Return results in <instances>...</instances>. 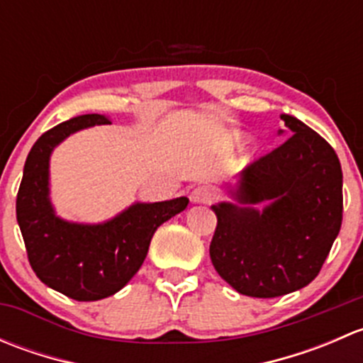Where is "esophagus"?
<instances>
[{"label": "esophagus", "instance_id": "obj_1", "mask_svg": "<svg viewBox=\"0 0 363 363\" xmlns=\"http://www.w3.org/2000/svg\"><path fill=\"white\" fill-rule=\"evenodd\" d=\"M216 193L211 186H199L191 191V202L193 203H211L214 200Z\"/></svg>", "mask_w": 363, "mask_h": 363}]
</instances>
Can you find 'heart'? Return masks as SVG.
Returning <instances> with one entry per match:
<instances>
[{"instance_id": "1", "label": "heart", "mask_w": 363, "mask_h": 363, "mask_svg": "<svg viewBox=\"0 0 363 363\" xmlns=\"http://www.w3.org/2000/svg\"><path fill=\"white\" fill-rule=\"evenodd\" d=\"M233 142H239V137H233Z\"/></svg>"}]
</instances>
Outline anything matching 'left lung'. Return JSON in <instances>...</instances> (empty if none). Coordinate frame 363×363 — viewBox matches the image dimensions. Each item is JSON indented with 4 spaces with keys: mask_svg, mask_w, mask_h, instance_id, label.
<instances>
[{
    "mask_svg": "<svg viewBox=\"0 0 363 363\" xmlns=\"http://www.w3.org/2000/svg\"><path fill=\"white\" fill-rule=\"evenodd\" d=\"M291 137L240 174L237 203L212 205L211 259L239 294L274 298L320 274L342 223V170L332 145L294 116ZM283 133V131H281ZM269 203L258 211L256 203Z\"/></svg>",
    "mask_w": 363,
    "mask_h": 363,
    "instance_id": "1",
    "label": "left lung"
}]
</instances>
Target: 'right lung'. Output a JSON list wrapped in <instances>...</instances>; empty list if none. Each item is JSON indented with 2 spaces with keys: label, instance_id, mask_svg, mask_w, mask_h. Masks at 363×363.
<instances>
[{
  "label": "right lung",
  "instance_id": "add662e5",
  "mask_svg": "<svg viewBox=\"0 0 363 363\" xmlns=\"http://www.w3.org/2000/svg\"><path fill=\"white\" fill-rule=\"evenodd\" d=\"M111 124L101 113L73 117L45 131L29 151L17 193V223L36 277L79 302L107 298L126 286L147 256L160 225L188 207L186 196L133 203L111 221L79 225L57 218L49 199V158L68 135Z\"/></svg>",
  "mask_w": 363,
  "mask_h": 363
}]
</instances>
